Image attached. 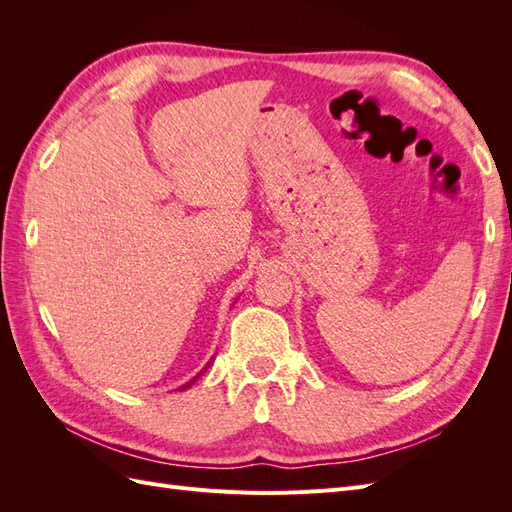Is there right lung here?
<instances>
[{"label":"right lung","instance_id":"add662e5","mask_svg":"<svg viewBox=\"0 0 512 512\" xmlns=\"http://www.w3.org/2000/svg\"><path fill=\"white\" fill-rule=\"evenodd\" d=\"M209 365H211V361L207 363V367H209ZM207 367H205V369H207ZM205 369H203V371H205ZM203 371H200V374H198V376H203ZM198 376H196V378H192V380H190L188 384H183V386H181V391H185V389H190V386H192V384H194V382L198 380Z\"/></svg>","mask_w":512,"mask_h":512}]
</instances>
